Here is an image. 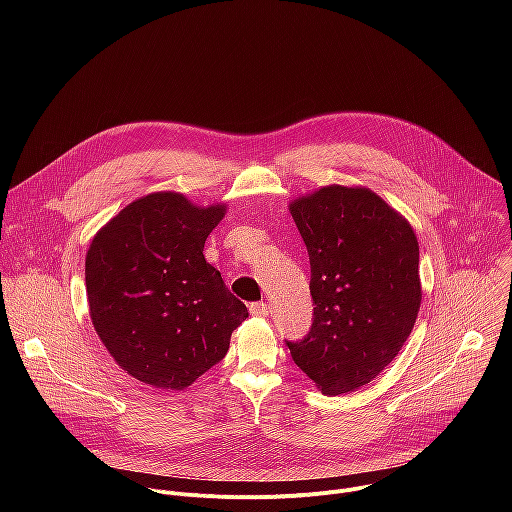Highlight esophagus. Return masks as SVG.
<instances>
[{
	"mask_svg": "<svg viewBox=\"0 0 512 512\" xmlns=\"http://www.w3.org/2000/svg\"><path fill=\"white\" fill-rule=\"evenodd\" d=\"M249 312H251V316L267 318V316H269V306L263 304V302H253V304L249 306Z\"/></svg>",
	"mask_w": 512,
	"mask_h": 512,
	"instance_id": "esophagus-1",
	"label": "esophagus"
}]
</instances>
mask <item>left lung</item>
<instances>
[{
  "label": "left lung",
  "instance_id": "left-lung-1",
  "mask_svg": "<svg viewBox=\"0 0 512 512\" xmlns=\"http://www.w3.org/2000/svg\"><path fill=\"white\" fill-rule=\"evenodd\" d=\"M312 267L314 320L291 358L324 395L371 383L399 354L421 304L411 225L362 186H324L289 202Z\"/></svg>",
  "mask_w": 512,
  "mask_h": 512
}]
</instances>
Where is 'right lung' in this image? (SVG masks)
<instances>
[{
    "instance_id": "add662e5",
    "label": "right lung",
    "mask_w": 512,
    "mask_h": 512,
    "mask_svg": "<svg viewBox=\"0 0 512 512\" xmlns=\"http://www.w3.org/2000/svg\"><path fill=\"white\" fill-rule=\"evenodd\" d=\"M227 204L196 206L180 192L127 204L95 235L85 261L93 326L133 379L182 391L229 350L247 306L202 251Z\"/></svg>"
}]
</instances>
